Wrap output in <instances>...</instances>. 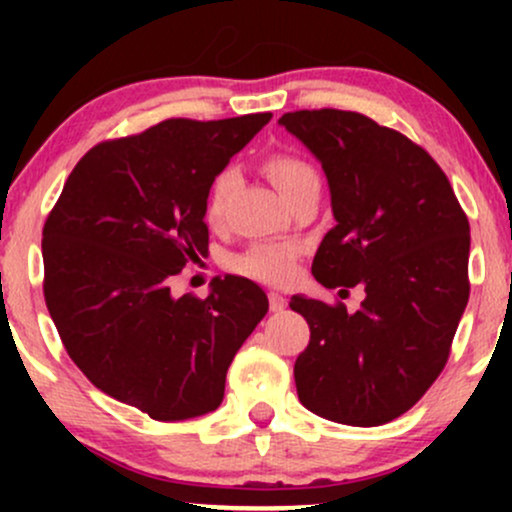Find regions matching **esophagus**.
Instances as JSON below:
<instances>
[{
	"label": "esophagus",
	"instance_id": "1",
	"mask_svg": "<svg viewBox=\"0 0 512 512\" xmlns=\"http://www.w3.org/2000/svg\"><path fill=\"white\" fill-rule=\"evenodd\" d=\"M284 305H286V298L281 296V293L269 291V308H272L274 313H279V310H284Z\"/></svg>",
	"mask_w": 512,
	"mask_h": 512
}]
</instances>
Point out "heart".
<instances>
[{"mask_svg":"<svg viewBox=\"0 0 512 512\" xmlns=\"http://www.w3.org/2000/svg\"><path fill=\"white\" fill-rule=\"evenodd\" d=\"M264 173L274 182L276 190L291 202L293 197L301 195L308 187H320L315 168L305 161L303 156L291 154V151H274L262 161ZM233 190V173L221 170L211 180L207 199H204V219L209 223H219L226 209L228 192ZM293 262H296V248L286 243H257L243 255L233 257V269L245 276L260 281H286L293 274Z\"/></svg>","mask_w":512,"mask_h":512,"instance_id":"obj_1","label":"heart"}]
</instances>
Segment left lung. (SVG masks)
<instances>
[{
  "label": "left lung",
  "mask_w": 512,
  "mask_h": 512,
  "mask_svg": "<svg viewBox=\"0 0 512 512\" xmlns=\"http://www.w3.org/2000/svg\"><path fill=\"white\" fill-rule=\"evenodd\" d=\"M330 182L334 228L313 276L327 289L363 286L344 303L293 296L310 327L296 358L298 399L322 419L380 426L436 383L469 301V221L440 166L397 129L351 110L279 117ZM339 291V293H342Z\"/></svg>",
  "instance_id": "8db88e82"
}]
</instances>
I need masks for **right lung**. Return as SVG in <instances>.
<instances>
[{"label":"right lung","instance_id":"right-lung-1","mask_svg":"<svg viewBox=\"0 0 512 512\" xmlns=\"http://www.w3.org/2000/svg\"><path fill=\"white\" fill-rule=\"evenodd\" d=\"M269 120L170 117L96 144L43 226V293L69 358L156 421L219 407L233 356L269 310L243 276L214 279L207 298H173L168 286L207 255L211 180Z\"/></svg>","mask_w":512,"mask_h":512}]
</instances>
